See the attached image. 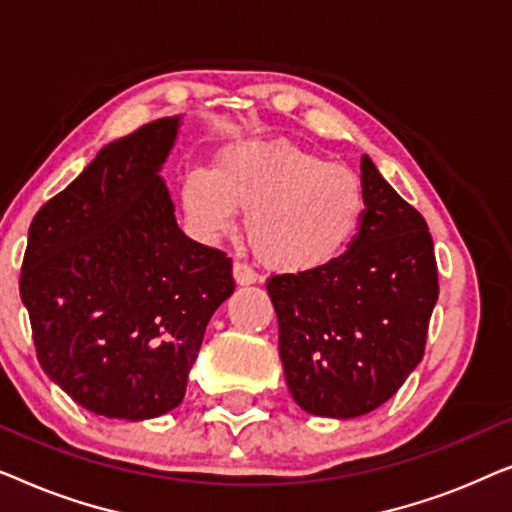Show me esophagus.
<instances>
[{
    "label": "esophagus",
    "instance_id": "esophagus-1",
    "mask_svg": "<svg viewBox=\"0 0 512 512\" xmlns=\"http://www.w3.org/2000/svg\"><path fill=\"white\" fill-rule=\"evenodd\" d=\"M233 277H235V282L240 284V286H247V284H254L256 279H258V275L254 270L249 268L247 263H242V261H235L233 263Z\"/></svg>",
    "mask_w": 512,
    "mask_h": 512
}]
</instances>
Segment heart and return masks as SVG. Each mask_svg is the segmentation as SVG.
Masks as SVG:
<instances>
[{
	"label": "heart",
	"instance_id": "b5f03b06",
	"mask_svg": "<svg viewBox=\"0 0 512 512\" xmlns=\"http://www.w3.org/2000/svg\"><path fill=\"white\" fill-rule=\"evenodd\" d=\"M188 228L205 242L247 214L254 256L275 272H317L345 254L366 214V186L347 165L286 142H247L219 153L214 170L181 181Z\"/></svg>",
	"mask_w": 512,
	"mask_h": 512
}]
</instances>
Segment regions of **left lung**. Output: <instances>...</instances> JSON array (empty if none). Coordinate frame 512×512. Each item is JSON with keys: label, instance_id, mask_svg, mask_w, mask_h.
Listing matches in <instances>:
<instances>
[{"label": "left lung", "instance_id": "left-lung-1", "mask_svg": "<svg viewBox=\"0 0 512 512\" xmlns=\"http://www.w3.org/2000/svg\"><path fill=\"white\" fill-rule=\"evenodd\" d=\"M366 214L349 249L317 272L272 275L286 384L310 415L352 419L380 408L422 361L438 268L424 216L368 156Z\"/></svg>", "mask_w": 512, "mask_h": 512}]
</instances>
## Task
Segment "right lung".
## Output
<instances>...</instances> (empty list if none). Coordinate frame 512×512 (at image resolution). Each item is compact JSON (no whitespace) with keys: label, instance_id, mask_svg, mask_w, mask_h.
Returning <instances> with one entry per match:
<instances>
[{"label":"right lung","instance_id":"add662e5","mask_svg":"<svg viewBox=\"0 0 512 512\" xmlns=\"http://www.w3.org/2000/svg\"><path fill=\"white\" fill-rule=\"evenodd\" d=\"M179 116L116 139L32 219L20 272L37 359L81 408L153 419L184 401L233 263L184 235L158 177Z\"/></svg>","mask_w":512,"mask_h":512}]
</instances>
